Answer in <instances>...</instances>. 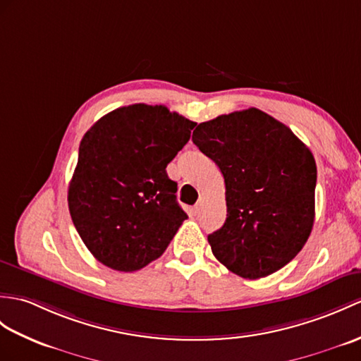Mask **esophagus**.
Segmentation results:
<instances>
[{
	"label": "esophagus",
	"mask_w": 361,
	"mask_h": 361,
	"mask_svg": "<svg viewBox=\"0 0 361 361\" xmlns=\"http://www.w3.org/2000/svg\"><path fill=\"white\" fill-rule=\"evenodd\" d=\"M192 211H194V214L197 215V214H200V211H201V203H197L195 206H194V209H192Z\"/></svg>",
	"instance_id": "esophagus-1"
}]
</instances>
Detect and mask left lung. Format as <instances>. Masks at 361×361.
I'll return each instance as SVG.
<instances>
[{
	"label": "left lung",
	"mask_w": 361,
	"mask_h": 361,
	"mask_svg": "<svg viewBox=\"0 0 361 361\" xmlns=\"http://www.w3.org/2000/svg\"><path fill=\"white\" fill-rule=\"evenodd\" d=\"M194 145L220 167L228 216L207 237L229 271L255 280L286 266L311 235L317 166L288 126L250 107L200 123Z\"/></svg>",
	"instance_id": "1"
}]
</instances>
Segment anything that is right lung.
<instances>
[{
	"label": "right lung",
	"instance_id": "1",
	"mask_svg": "<svg viewBox=\"0 0 361 361\" xmlns=\"http://www.w3.org/2000/svg\"><path fill=\"white\" fill-rule=\"evenodd\" d=\"M195 124L166 106L140 103L115 109L85 133L67 201L75 229L99 263L133 272L169 246L188 215L166 166Z\"/></svg>",
	"mask_w": 361,
	"mask_h": 361
}]
</instances>
